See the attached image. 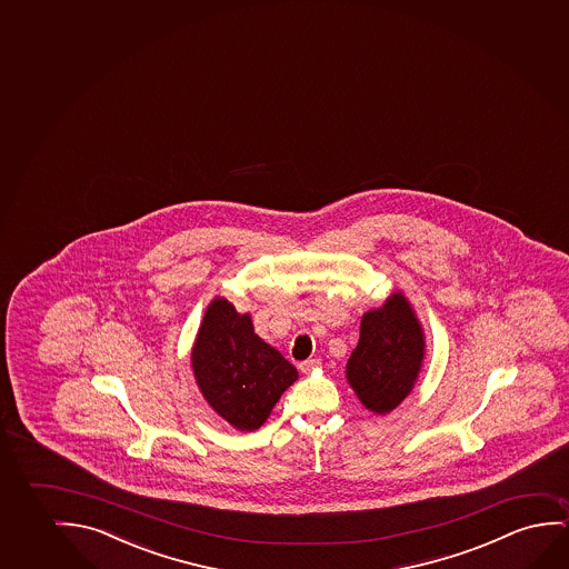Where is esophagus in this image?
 <instances>
[{
    "mask_svg": "<svg viewBox=\"0 0 569 569\" xmlns=\"http://www.w3.org/2000/svg\"><path fill=\"white\" fill-rule=\"evenodd\" d=\"M318 367H320V360L318 359L302 360V362L298 365V369L302 370L305 375H308V372H312V370L318 369Z\"/></svg>",
    "mask_w": 569,
    "mask_h": 569,
    "instance_id": "esophagus-1",
    "label": "esophagus"
}]
</instances>
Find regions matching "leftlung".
Instances as JSON below:
<instances>
[{"label": "left lung", "instance_id": "left-lung-1", "mask_svg": "<svg viewBox=\"0 0 569 569\" xmlns=\"http://www.w3.org/2000/svg\"><path fill=\"white\" fill-rule=\"evenodd\" d=\"M423 357V328L408 298L393 292L382 308L362 316L345 375L360 403L386 416L413 390Z\"/></svg>", "mask_w": 569, "mask_h": 569}]
</instances>
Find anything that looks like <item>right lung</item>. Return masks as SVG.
I'll use <instances>...</instances> for the list:
<instances>
[{
  "mask_svg": "<svg viewBox=\"0 0 569 569\" xmlns=\"http://www.w3.org/2000/svg\"><path fill=\"white\" fill-rule=\"evenodd\" d=\"M200 393L238 431H256L271 416L298 370L253 331L251 316L217 297L210 302L191 351Z\"/></svg>",
  "mask_w": 569,
  "mask_h": 569,
  "instance_id": "right-lung-1",
  "label": "right lung"
}]
</instances>
